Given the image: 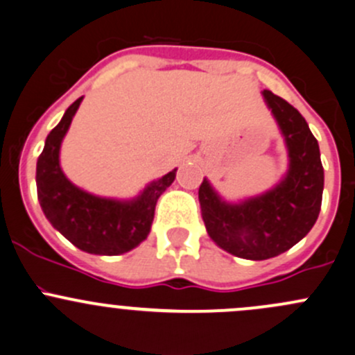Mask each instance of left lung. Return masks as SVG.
Here are the masks:
<instances>
[{"instance_id": "obj_1", "label": "left lung", "mask_w": 355, "mask_h": 355, "mask_svg": "<svg viewBox=\"0 0 355 355\" xmlns=\"http://www.w3.org/2000/svg\"><path fill=\"white\" fill-rule=\"evenodd\" d=\"M286 137L291 167L272 191L241 205L220 202L207 179L198 200L208 236L227 253L246 259L273 258L291 250L314 225L323 198V166L320 147L301 112L263 90Z\"/></svg>"}]
</instances>
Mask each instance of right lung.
Wrapping results in <instances>:
<instances>
[{"mask_svg": "<svg viewBox=\"0 0 355 355\" xmlns=\"http://www.w3.org/2000/svg\"><path fill=\"white\" fill-rule=\"evenodd\" d=\"M76 98L60 124L47 135L37 160V198L44 215L71 244L92 254H121L147 239L159 196L173 184L176 169L152 182L128 203L89 195L68 181L60 167L61 140L78 109Z\"/></svg>", "mask_w": 355, "mask_h": 355, "instance_id": "obj_1", "label": "right lung"}]
</instances>
